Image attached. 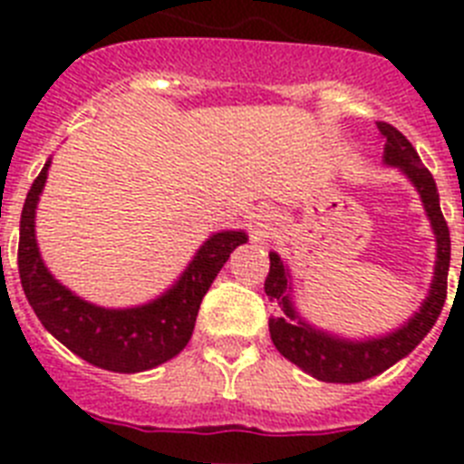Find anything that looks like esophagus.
<instances>
[{"label":"esophagus","instance_id":"esophagus-1","mask_svg":"<svg viewBox=\"0 0 464 464\" xmlns=\"http://www.w3.org/2000/svg\"><path fill=\"white\" fill-rule=\"evenodd\" d=\"M251 227H253V232H256V235H262V227H265V225L257 223V225H251Z\"/></svg>","mask_w":464,"mask_h":464}]
</instances>
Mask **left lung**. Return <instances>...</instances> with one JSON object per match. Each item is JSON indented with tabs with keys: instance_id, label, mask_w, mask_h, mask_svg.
<instances>
[{
	"instance_id": "obj_1",
	"label": "left lung",
	"mask_w": 464,
	"mask_h": 464,
	"mask_svg": "<svg viewBox=\"0 0 464 464\" xmlns=\"http://www.w3.org/2000/svg\"><path fill=\"white\" fill-rule=\"evenodd\" d=\"M379 132L385 139L383 162L391 167H400L407 174L409 181L423 199L425 213L434 229L437 239V262H434V276L430 283V293L420 309L409 318V323L395 332H388L385 337H372L364 342L334 337L323 330H315L306 321L299 318L290 297V274L283 265L278 253H269V274L265 281V293L272 302H278L281 315L269 318V334L283 358L295 362L299 370H304L314 379L325 383H360L372 376L381 374L388 367L409 355L423 337L432 330L440 318L446 302V283H449L450 265V237L449 225L440 207V192L432 174L423 167L409 139L388 122H376Z\"/></svg>"
}]
</instances>
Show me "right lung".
I'll return each mask as SVG.
<instances>
[{
  "instance_id": "obj_1",
  "label": "right lung",
  "mask_w": 464,
  "mask_h": 464,
  "mask_svg": "<svg viewBox=\"0 0 464 464\" xmlns=\"http://www.w3.org/2000/svg\"><path fill=\"white\" fill-rule=\"evenodd\" d=\"M48 160L32 183L20 213L18 272L24 297L41 325L85 362L121 374L153 370L179 355L195 330L202 297L218 276L229 253L246 244L244 232H216L208 237L186 272L167 293L132 309H104L76 297L41 260L34 235L39 195L46 186Z\"/></svg>"
}]
</instances>
